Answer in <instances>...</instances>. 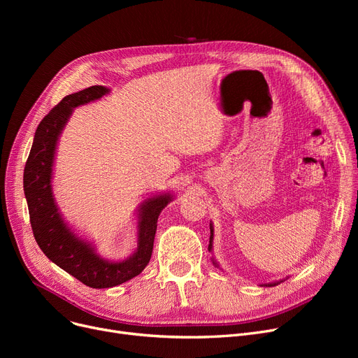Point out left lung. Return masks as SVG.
<instances>
[{
    "label": "left lung",
    "mask_w": 358,
    "mask_h": 358,
    "mask_svg": "<svg viewBox=\"0 0 358 358\" xmlns=\"http://www.w3.org/2000/svg\"><path fill=\"white\" fill-rule=\"evenodd\" d=\"M213 238H215V229H213V223H210V241H209V251H210V252H213ZM212 261H213V264H215L216 267H219V264H217L215 258H212ZM286 278H287V277H286ZM286 278H281V280H278V281H271V283H264V285H261V286L273 287V286H277V285H280V283H283V281H285Z\"/></svg>",
    "instance_id": "8db88e82"
}]
</instances>
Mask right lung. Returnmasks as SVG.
Listing matches in <instances>:
<instances>
[{
	"mask_svg": "<svg viewBox=\"0 0 358 358\" xmlns=\"http://www.w3.org/2000/svg\"><path fill=\"white\" fill-rule=\"evenodd\" d=\"M110 90L92 85L66 96L37 126L24 166L23 185L34 239L56 266L92 289L119 286L143 271L152 255L157 222L165 206L174 200L169 192L145 199L138 208L136 250L113 261L97 252L92 242L78 236L65 222L53 196V164L59 136L73 108L101 99Z\"/></svg>",
	"mask_w": 358,
	"mask_h": 358,
	"instance_id": "right-lung-1",
	"label": "right lung"
}]
</instances>
